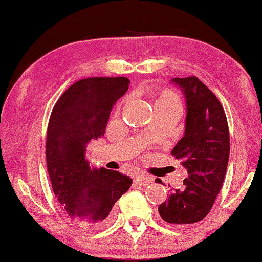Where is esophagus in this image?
Instances as JSON below:
<instances>
[{
  "instance_id": "34e87169",
  "label": "esophagus",
  "mask_w": 262,
  "mask_h": 262,
  "mask_svg": "<svg viewBox=\"0 0 262 262\" xmlns=\"http://www.w3.org/2000/svg\"><path fill=\"white\" fill-rule=\"evenodd\" d=\"M136 182L138 185H140V186H146V185L151 184L152 183V178H150V177L147 176H144V174H137L136 176Z\"/></svg>"
}]
</instances>
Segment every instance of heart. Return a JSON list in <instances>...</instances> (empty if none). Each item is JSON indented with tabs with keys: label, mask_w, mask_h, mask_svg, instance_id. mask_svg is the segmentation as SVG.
I'll use <instances>...</instances> for the list:
<instances>
[{
	"label": "heart",
	"mask_w": 262,
	"mask_h": 262,
	"mask_svg": "<svg viewBox=\"0 0 262 262\" xmlns=\"http://www.w3.org/2000/svg\"><path fill=\"white\" fill-rule=\"evenodd\" d=\"M156 106L180 108V99L173 91L165 90L162 92V95L159 96L158 100L156 102Z\"/></svg>",
	"instance_id": "1"
}]
</instances>
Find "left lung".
Returning <instances> with one entry per match:
<instances>
[{"instance_id": "1", "label": "left lung", "mask_w": 262, "mask_h": 262, "mask_svg": "<svg viewBox=\"0 0 262 262\" xmlns=\"http://www.w3.org/2000/svg\"><path fill=\"white\" fill-rule=\"evenodd\" d=\"M186 100L184 137L172 150L187 177L182 188L170 190L159 205L162 219L176 226L203 220L223 186L229 157L226 115L215 95L194 77L172 78Z\"/></svg>"}]
</instances>
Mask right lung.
I'll list each match as a JSON object with an SVG mask.
<instances>
[{
  "mask_svg": "<svg viewBox=\"0 0 262 262\" xmlns=\"http://www.w3.org/2000/svg\"><path fill=\"white\" fill-rule=\"evenodd\" d=\"M130 85L126 77L80 79L52 108L47 132V166L52 190L69 218L83 228L110 223L112 207L132 184L118 171L91 166L86 145L105 134L110 112Z\"/></svg>",
  "mask_w": 262,
  "mask_h": 262,
  "instance_id": "obj_1",
  "label": "right lung"
}]
</instances>
